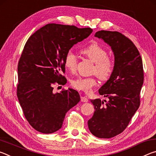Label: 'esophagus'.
Here are the masks:
<instances>
[{
    "label": "esophagus",
    "instance_id": "esophagus-1",
    "mask_svg": "<svg viewBox=\"0 0 156 156\" xmlns=\"http://www.w3.org/2000/svg\"><path fill=\"white\" fill-rule=\"evenodd\" d=\"M80 100H81V102H87L88 98L85 96H82L80 98Z\"/></svg>",
    "mask_w": 156,
    "mask_h": 156
}]
</instances>
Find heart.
Instances as JSON below:
<instances>
[{"label":"heart","mask_w":156,"mask_h":156,"mask_svg":"<svg viewBox=\"0 0 156 156\" xmlns=\"http://www.w3.org/2000/svg\"><path fill=\"white\" fill-rule=\"evenodd\" d=\"M81 52L94 62L92 73H95L100 80H107L111 77L114 70L115 63L112 58L108 56L106 49L98 43H92L82 49ZM64 65L71 72L76 71L77 58L72 50H69L66 53L64 58ZM71 84L76 90L89 94L97 84V81L94 77H80L72 80Z\"/></svg>","instance_id":"obj_1"}]
</instances>
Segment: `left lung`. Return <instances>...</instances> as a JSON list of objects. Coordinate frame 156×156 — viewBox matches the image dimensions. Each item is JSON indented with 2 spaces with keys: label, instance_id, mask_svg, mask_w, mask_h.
I'll list each match as a JSON object with an SVG mask.
<instances>
[{
  "label": "left lung",
  "instance_id": "1",
  "mask_svg": "<svg viewBox=\"0 0 156 156\" xmlns=\"http://www.w3.org/2000/svg\"><path fill=\"white\" fill-rule=\"evenodd\" d=\"M95 36L112 47L115 67L110 78L98 91L109 101L105 100V104L100 99L91 100L95 112L88 120V127L98 138H111L125 130L140 107L143 65L137 47L122 34L101 30Z\"/></svg>",
  "mask_w": 156,
  "mask_h": 156
}]
</instances>
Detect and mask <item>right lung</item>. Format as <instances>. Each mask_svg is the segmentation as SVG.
I'll return each mask as SVG.
<instances>
[{"instance_id": "right-lung-1", "label": "right lung", "mask_w": 156, "mask_h": 156, "mask_svg": "<svg viewBox=\"0 0 156 156\" xmlns=\"http://www.w3.org/2000/svg\"><path fill=\"white\" fill-rule=\"evenodd\" d=\"M91 28L47 24L31 35L18 64L17 97L26 119L41 133L62 127L66 113L78 104L80 95L72 89L53 93L54 84L67 79L64 58L73 44L87 38Z\"/></svg>"}]
</instances>
